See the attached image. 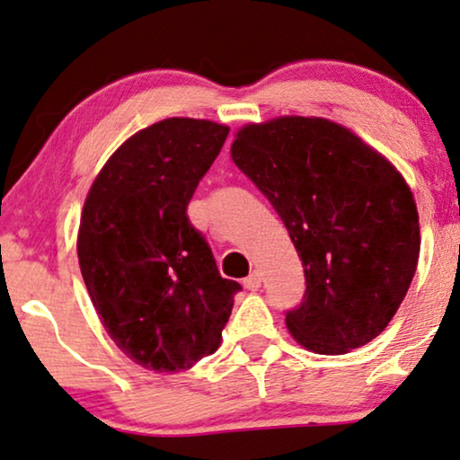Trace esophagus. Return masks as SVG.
I'll use <instances>...</instances> for the list:
<instances>
[{"instance_id":"esophagus-1","label":"esophagus","mask_w":460,"mask_h":460,"mask_svg":"<svg viewBox=\"0 0 460 460\" xmlns=\"http://www.w3.org/2000/svg\"><path fill=\"white\" fill-rule=\"evenodd\" d=\"M261 281H262L261 273H259V271H252V273L248 275L246 279H243V286H246L248 290H259V288H261Z\"/></svg>"}]
</instances>
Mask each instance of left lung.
Segmentation results:
<instances>
[{"label":"left lung","mask_w":460,"mask_h":460,"mask_svg":"<svg viewBox=\"0 0 460 460\" xmlns=\"http://www.w3.org/2000/svg\"><path fill=\"white\" fill-rule=\"evenodd\" d=\"M231 157L271 201L303 261L307 290L286 311L294 341L342 355L381 334L420 250L412 191L394 164L341 124L301 115L243 126Z\"/></svg>","instance_id":"obj_1"}]
</instances>
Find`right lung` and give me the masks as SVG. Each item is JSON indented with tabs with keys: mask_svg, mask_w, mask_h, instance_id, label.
I'll return each mask as SVG.
<instances>
[{
	"mask_svg": "<svg viewBox=\"0 0 460 460\" xmlns=\"http://www.w3.org/2000/svg\"><path fill=\"white\" fill-rule=\"evenodd\" d=\"M229 128L170 118L126 140L85 198L77 259L115 345L146 370L179 372L214 353L242 286L220 278L187 206Z\"/></svg>",
	"mask_w": 460,
	"mask_h": 460,
	"instance_id": "1",
	"label": "right lung"
}]
</instances>
